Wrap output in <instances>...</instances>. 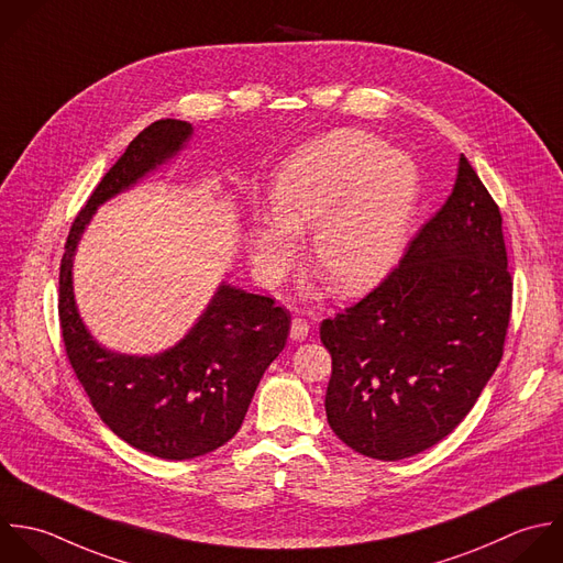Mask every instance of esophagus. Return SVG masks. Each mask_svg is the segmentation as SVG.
<instances>
[{
    "label": "esophagus",
    "instance_id": "obj_1",
    "mask_svg": "<svg viewBox=\"0 0 563 563\" xmlns=\"http://www.w3.org/2000/svg\"><path fill=\"white\" fill-rule=\"evenodd\" d=\"M307 335H309V322L302 320V318H294L291 329H289V338L294 342H302V340H307Z\"/></svg>",
    "mask_w": 563,
    "mask_h": 563
}]
</instances>
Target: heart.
Returning <instances> with one entry per match:
<instances>
[{"label":"heart","instance_id":"b5f03b06","mask_svg":"<svg viewBox=\"0 0 563 563\" xmlns=\"http://www.w3.org/2000/svg\"><path fill=\"white\" fill-rule=\"evenodd\" d=\"M419 190L408 155L364 131L329 133L276 173L272 212L250 225L256 267L265 276L298 256V236L311 230L309 265L340 294L377 285L397 263Z\"/></svg>","mask_w":563,"mask_h":563}]
</instances>
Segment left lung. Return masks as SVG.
<instances>
[{
    "instance_id": "8db88e82",
    "label": "left lung",
    "mask_w": 563,
    "mask_h": 563,
    "mask_svg": "<svg viewBox=\"0 0 563 563\" xmlns=\"http://www.w3.org/2000/svg\"><path fill=\"white\" fill-rule=\"evenodd\" d=\"M503 214L465 155L445 206L368 296L322 320L327 419L351 450L401 461L443 441L496 373L511 318Z\"/></svg>"
}]
</instances>
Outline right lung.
Segmentation results:
<instances>
[{"instance_id": "1", "label": "right lung", "mask_w": 563, "mask_h": 563, "mask_svg": "<svg viewBox=\"0 0 563 563\" xmlns=\"http://www.w3.org/2000/svg\"><path fill=\"white\" fill-rule=\"evenodd\" d=\"M190 133L188 122L166 118L133 137L76 214L58 274L65 353L93 410L124 443L166 461L203 456L239 432L291 324L272 298L221 285L188 335L153 357L111 353L85 329L71 289V261L85 225L100 203L177 155Z\"/></svg>"}]
</instances>
